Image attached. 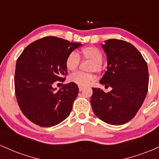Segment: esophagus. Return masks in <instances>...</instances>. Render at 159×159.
<instances>
[{
    "label": "esophagus",
    "mask_w": 159,
    "mask_h": 159,
    "mask_svg": "<svg viewBox=\"0 0 159 159\" xmlns=\"http://www.w3.org/2000/svg\"><path fill=\"white\" fill-rule=\"evenodd\" d=\"M84 87H83V86H79V90H80V92H82V91H83L84 90Z\"/></svg>",
    "instance_id": "obj_1"
}]
</instances>
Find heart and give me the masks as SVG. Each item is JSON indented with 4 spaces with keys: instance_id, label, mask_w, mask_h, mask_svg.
Returning <instances> with one entry per match:
<instances>
[{
    "instance_id": "heart-1",
    "label": "heart",
    "mask_w": 159,
    "mask_h": 159,
    "mask_svg": "<svg viewBox=\"0 0 159 159\" xmlns=\"http://www.w3.org/2000/svg\"><path fill=\"white\" fill-rule=\"evenodd\" d=\"M80 58L83 60L92 61L89 70L100 72L102 70L103 56L101 52L94 46H86L83 48L79 53L72 52L68 55L65 61V66L70 71H74L80 65ZM94 80V76L92 74H85L83 72L75 73L70 76V81L80 86H87Z\"/></svg>"
}]
</instances>
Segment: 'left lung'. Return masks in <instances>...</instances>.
<instances>
[{
  "label": "left lung",
  "instance_id": "left-lung-1",
  "mask_svg": "<svg viewBox=\"0 0 159 159\" xmlns=\"http://www.w3.org/2000/svg\"><path fill=\"white\" fill-rule=\"evenodd\" d=\"M101 46L107 68L100 83L113 89L105 93L92 88L91 104L101 120L119 125L131 120L143 103L149 85L148 66L140 52L126 41L110 39Z\"/></svg>",
  "mask_w": 159,
  "mask_h": 159
}]
</instances>
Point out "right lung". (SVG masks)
<instances>
[{"instance_id":"obj_1","label":"right lung","mask_w":159,"mask_h":159,"mask_svg":"<svg viewBox=\"0 0 159 159\" xmlns=\"http://www.w3.org/2000/svg\"><path fill=\"white\" fill-rule=\"evenodd\" d=\"M80 46L56 37H46L29 44L18 58L16 96L23 114L31 122L51 127L70 115L79 92L77 85L70 83L58 91L52 85L65 81L66 58Z\"/></svg>"}]
</instances>
